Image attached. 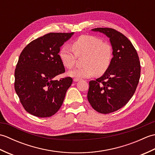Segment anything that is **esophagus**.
<instances>
[{
    "label": "esophagus",
    "mask_w": 155,
    "mask_h": 155,
    "mask_svg": "<svg viewBox=\"0 0 155 155\" xmlns=\"http://www.w3.org/2000/svg\"><path fill=\"white\" fill-rule=\"evenodd\" d=\"M73 81H74V82H78V81H80V78H74V79H73Z\"/></svg>",
    "instance_id": "obj_1"
}]
</instances>
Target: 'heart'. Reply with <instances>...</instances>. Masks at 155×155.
Instances as JSON below:
<instances>
[{"label":"heart","mask_w":155,"mask_h":155,"mask_svg":"<svg viewBox=\"0 0 155 155\" xmlns=\"http://www.w3.org/2000/svg\"><path fill=\"white\" fill-rule=\"evenodd\" d=\"M71 48L63 46L59 51V58L64 67H73L77 57H84L83 68L68 71V75L77 78H90L96 73L103 74L110 67L113 57L112 47L102 39L90 35H83L72 44Z\"/></svg>","instance_id":"1"}]
</instances>
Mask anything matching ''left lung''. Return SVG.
Segmentation results:
<instances>
[{"mask_svg": "<svg viewBox=\"0 0 155 155\" xmlns=\"http://www.w3.org/2000/svg\"><path fill=\"white\" fill-rule=\"evenodd\" d=\"M109 38L113 52L110 67L96 81L89 82L87 98L95 110L113 113L124 107L136 91L140 76V64L137 51L128 39L110 28H97Z\"/></svg>", "mask_w": 155, "mask_h": 155, "instance_id": "1", "label": "left lung"}]
</instances>
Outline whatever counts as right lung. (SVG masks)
I'll return each instance as SVG.
<instances>
[{
  "instance_id": "right-lung-1",
  "label": "right lung",
  "mask_w": 155,
  "mask_h": 155,
  "mask_svg": "<svg viewBox=\"0 0 155 155\" xmlns=\"http://www.w3.org/2000/svg\"><path fill=\"white\" fill-rule=\"evenodd\" d=\"M71 33H48L30 42L20 54L15 72V89L28 113L44 118L54 115L63 103L71 77L54 80L65 69L59 58Z\"/></svg>"
}]
</instances>
